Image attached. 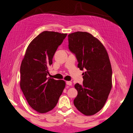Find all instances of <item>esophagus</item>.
<instances>
[{"label":"esophagus","mask_w":133,"mask_h":133,"mask_svg":"<svg viewBox=\"0 0 133 133\" xmlns=\"http://www.w3.org/2000/svg\"><path fill=\"white\" fill-rule=\"evenodd\" d=\"M66 85H69V86H71L72 85V82L71 81H66Z\"/></svg>","instance_id":"34e87169"}]
</instances>
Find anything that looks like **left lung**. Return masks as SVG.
Returning <instances> with one entry per match:
<instances>
[{
  "label": "left lung",
  "mask_w": 133,
  "mask_h": 133,
  "mask_svg": "<svg viewBox=\"0 0 133 133\" xmlns=\"http://www.w3.org/2000/svg\"><path fill=\"white\" fill-rule=\"evenodd\" d=\"M69 49L75 55L83 72V84L77 83L78 95L74 104L85 115H93L104 105L112 88V68L109 56L100 41L88 32L68 36Z\"/></svg>",
  "instance_id": "1"
}]
</instances>
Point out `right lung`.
<instances>
[{
    "label": "right lung",
    "mask_w": 133,
    "mask_h": 133,
    "mask_svg": "<svg viewBox=\"0 0 133 133\" xmlns=\"http://www.w3.org/2000/svg\"><path fill=\"white\" fill-rule=\"evenodd\" d=\"M67 34L44 32L28 46L20 68V87L29 105L39 113L56 106L65 87L63 80L48 78V67Z\"/></svg>",
    "instance_id": "1"
}]
</instances>
